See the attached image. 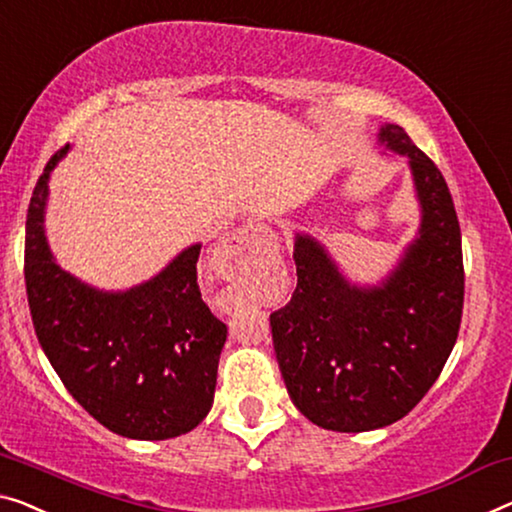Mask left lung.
I'll return each mask as SVG.
<instances>
[{
	"mask_svg": "<svg viewBox=\"0 0 512 512\" xmlns=\"http://www.w3.org/2000/svg\"><path fill=\"white\" fill-rule=\"evenodd\" d=\"M379 140L409 156L423 207L418 239L384 285L363 289L299 234L292 301L271 315L289 398L333 432H368L407 416L439 379L462 322V234L444 174L404 128L388 124Z\"/></svg>",
	"mask_w": 512,
	"mask_h": 512,
	"instance_id": "8db88e82",
	"label": "left lung"
}]
</instances>
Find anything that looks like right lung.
Segmentation results:
<instances>
[{
    "instance_id": "1",
    "label": "right lung",
    "mask_w": 512,
    "mask_h": 512,
    "mask_svg": "<svg viewBox=\"0 0 512 512\" xmlns=\"http://www.w3.org/2000/svg\"><path fill=\"white\" fill-rule=\"evenodd\" d=\"M27 209L25 285L36 338L66 391L89 416L128 439L160 441L204 421L216 391L227 326L202 301L190 246L154 280L110 294L61 271L43 234L48 177Z\"/></svg>"
}]
</instances>
